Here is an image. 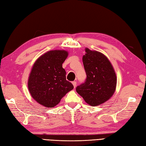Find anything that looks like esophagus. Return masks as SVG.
I'll list each match as a JSON object with an SVG mask.
<instances>
[{"label":"esophagus","instance_id":"obj_1","mask_svg":"<svg viewBox=\"0 0 146 146\" xmlns=\"http://www.w3.org/2000/svg\"><path fill=\"white\" fill-rule=\"evenodd\" d=\"M72 84H73L74 88H76V81H73Z\"/></svg>","mask_w":146,"mask_h":146}]
</instances>
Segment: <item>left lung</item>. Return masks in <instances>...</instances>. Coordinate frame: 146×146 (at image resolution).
<instances>
[{
    "mask_svg": "<svg viewBox=\"0 0 146 146\" xmlns=\"http://www.w3.org/2000/svg\"><path fill=\"white\" fill-rule=\"evenodd\" d=\"M85 52L83 63L87 78L76 90L87 104L96 106L113 95L117 76L110 61L103 53L88 48H85Z\"/></svg>",
    "mask_w": 146,
    "mask_h": 146,
    "instance_id": "8db88e82",
    "label": "left lung"
}]
</instances>
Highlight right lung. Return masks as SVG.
Listing matches in <instances>:
<instances>
[{
  "mask_svg": "<svg viewBox=\"0 0 146 146\" xmlns=\"http://www.w3.org/2000/svg\"><path fill=\"white\" fill-rule=\"evenodd\" d=\"M68 56V52L65 50H50L33 64L27 85L33 99L43 106L55 107L73 89V84L66 80L62 67Z\"/></svg>",
  "mask_w": 146,
  "mask_h": 146,
  "instance_id": "right-lung-1",
  "label": "right lung"
}]
</instances>
